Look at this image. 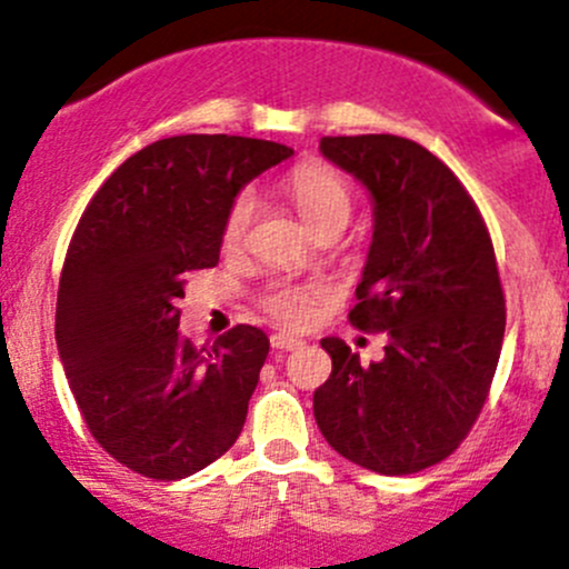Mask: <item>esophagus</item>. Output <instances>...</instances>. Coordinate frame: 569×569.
Wrapping results in <instances>:
<instances>
[{"instance_id": "esophagus-1", "label": "esophagus", "mask_w": 569, "mask_h": 569, "mask_svg": "<svg viewBox=\"0 0 569 569\" xmlns=\"http://www.w3.org/2000/svg\"><path fill=\"white\" fill-rule=\"evenodd\" d=\"M271 347H273V350L292 352V350H301L303 341L296 339V336H290V333H273L271 336Z\"/></svg>"}]
</instances>
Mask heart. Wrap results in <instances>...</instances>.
<instances>
[{
    "instance_id": "1",
    "label": "heart",
    "mask_w": 569,
    "mask_h": 569,
    "mask_svg": "<svg viewBox=\"0 0 569 569\" xmlns=\"http://www.w3.org/2000/svg\"><path fill=\"white\" fill-rule=\"evenodd\" d=\"M287 194L292 198L296 209L307 219V224L315 233L320 230L345 228L347 219L352 213V184L339 168L322 162V160H307L287 173L284 179ZM254 211H258V194L254 189H241L230 206L224 209L222 224H219V243L222 249L233 252L247 238L249 224H252ZM328 290L320 282L307 284H292V282H273L266 287L260 296V309L271 317L273 322L287 328H303L315 320L317 307L326 301Z\"/></svg>"
}]
</instances>
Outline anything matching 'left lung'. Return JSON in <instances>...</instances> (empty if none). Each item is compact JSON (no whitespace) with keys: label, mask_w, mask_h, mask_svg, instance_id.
Returning <instances> with one entry per match:
<instances>
[{"label":"left lung","mask_w":569,"mask_h":569,"mask_svg":"<svg viewBox=\"0 0 569 569\" xmlns=\"http://www.w3.org/2000/svg\"><path fill=\"white\" fill-rule=\"evenodd\" d=\"M320 149L375 198L350 322L388 345L360 366L341 339L320 341L333 371L315 390L317 426L358 467L420 472L467 439L491 390L505 339L491 236L453 170L415 140L339 136Z\"/></svg>","instance_id":"left-lung-1"}]
</instances>
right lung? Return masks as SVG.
<instances>
[{
    "mask_svg": "<svg viewBox=\"0 0 569 569\" xmlns=\"http://www.w3.org/2000/svg\"><path fill=\"white\" fill-rule=\"evenodd\" d=\"M290 154L241 136L157 140L78 219L59 279V356L91 437L143 478H189L243 429L268 336L236 326L198 350L179 339V298L187 273L219 262L238 189Z\"/></svg>",
    "mask_w": 569,
    "mask_h": 569,
    "instance_id": "1",
    "label": "right lung"
}]
</instances>
